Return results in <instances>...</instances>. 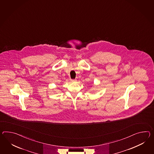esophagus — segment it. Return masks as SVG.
Masks as SVG:
<instances>
[{
	"label": "esophagus",
	"mask_w": 154,
	"mask_h": 154,
	"mask_svg": "<svg viewBox=\"0 0 154 154\" xmlns=\"http://www.w3.org/2000/svg\"><path fill=\"white\" fill-rule=\"evenodd\" d=\"M75 79H71V82H75Z\"/></svg>",
	"instance_id": "1"
}]
</instances>
